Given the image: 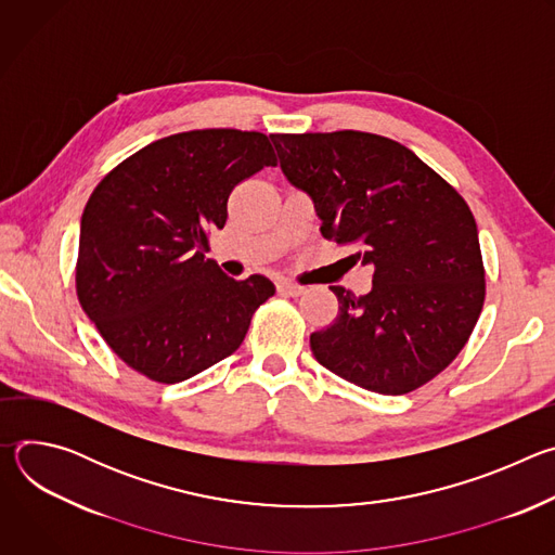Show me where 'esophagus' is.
Returning a JSON list of instances; mask_svg holds the SVG:
<instances>
[{"label": "esophagus", "mask_w": 555, "mask_h": 555, "mask_svg": "<svg viewBox=\"0 0 555 555\" xmlns=\"http://www.w3.org/2000/svg\"><path fill=\"white\" fill-rule=\"evenodd\" d=\"M276 289H279L281 294H285V296H300V294L305 292V287H302V285H296V283L285 281V279L276 281Z\"/></svg>", "instance_id": "esophagus-1"}]
</instances>
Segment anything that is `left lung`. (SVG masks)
Segmentation results:
<instances>
[{
    "mask_svg": "<svg viewBox=\"0 0 555 555\" xmlns=\"http://www.w3.org/2000/svg\"><path fill=\"white\" fill-rule=\"evenodd\" d=\"M285 178L313 199L325 240L369 266L373 287L340 285L313 358L382 395L411 392L465 347L486 300L477 221L465 199L404 144L364 131L270 133Z\"/></svg>",
    "mask_w": 555,
    "mask_h": 555,
    "instance_id": "1",
    "label": "left lung"
}]
</instances>
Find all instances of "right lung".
Listing matches in <instances>:
<instances>
[{
    "instance_id": "add662e5",
    "label": "right lung",
    "mask_w": 555,
    "mask_h": 555,
    "mask_svg": "<svg viewBox=\"0 0 555 555\" xmlns=\"http://www.w3.org/2000/svg\"><path fill=\"white\" fill-rule=\"evenodd\" d=\"M276 167L266 133L195 129L155 140L112 169L81 217L76 296L109 349L163 384L240 349L274 294L261 274L225 276L208 253L228 197Z\"/></svg>"
}]
</instances>
